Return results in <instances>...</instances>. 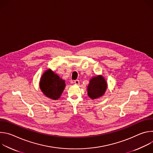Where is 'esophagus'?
Instances as JSON below:
<instances>
[{"label":"esophagus","mask_w":153,"mask_h":153,"mask_svg":"<svg viewBox=\"0 0 153 153\" xmlns=\"http://www.w3.org/2000/svg\"><path fill=\"white\" fill-rule=\"evenodd\" d=\"M79 83H80V82H79V80H74V83H75V84H76V85H79Z\"/></svg>","instance_id":"obj_1"}]
</instances>
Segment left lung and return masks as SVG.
<instances>
[{
  "label": "left lung",
  "instance_id": "8db88e82",
  "mask_svg": "<svg viewBox=\"0 0 153 153\" xmlns=\"http://www.w3.org/2000/svg\"><path fill=\"white\" fill-rule=\"evenodd\" d=\"M107 84L105 79L101 76L92 78L87 88L88 95L92 99H97L102 96L105 92Z\"/></svg>",
  "mask_w": 153,
  "mask_h": 153
}]
</instances>
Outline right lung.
<instances>
[{"mask_svg": "<svg viewBox=\"0 0 153 153\" xmlns=\"http://www.w3.org/2000/svg\"><path fill=\"white\" fill-rule=\"evenodd\" d=\"M65 86V81L51 70H48L41 77L40 87L47 97L56 100L62 94Z\"/></svg>", "mask_w": 153, "mask_h": 153, "instance_id": "1", "label": "right lung"}]
</instances>
